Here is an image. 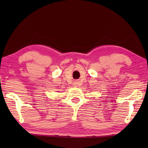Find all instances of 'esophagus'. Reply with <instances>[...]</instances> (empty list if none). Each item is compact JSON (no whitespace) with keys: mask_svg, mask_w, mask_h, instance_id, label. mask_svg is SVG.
I'll return each instance as SVG.
<instances>
[{"mask_svg":"<svg viewBox=\"0 0 148 148\" xmlns=\"http://www.w3.org/2000/svg\"><path fill=\"white\" fill-rule=\"evenodd\" d=\"M79 84V83H78V82H76V86H77V84Z\"/></svg>","mask_w":148,"mask_h":148,"instance_id":"34e87169","label":"esophagus"}]
</instances>
